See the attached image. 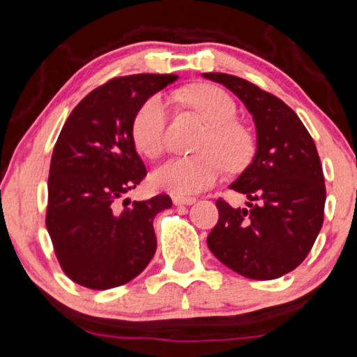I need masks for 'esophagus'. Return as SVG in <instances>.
Wrapping results in <instances>:
<instances>
[{
  "label": "esophagus",
  "instance_id": "esophagus-1",
  "mask_svg": "<svg viewBox=\"0 0 357 357\" xmlns=\"http://www.w3.org/2000/svg\"><path fill=\"white\" fill-rule=\"evenodd\" d=\"M172 204H174V205H191V204H195V198H191V197H172Z\"/></svg>",
  "mask_w": 357,
  "mask_h": 357
}]
</instances>
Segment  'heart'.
<instances>
[{
    "instance_id": "obj_1",
    "label": "heart",
    "mask_w": 357,
    "mask_h": 357,
    "mask_svg": "<svg viewBox=\"0 0 357 357\" xmlns=\"http://www.w3.org/2000/svg\"><path fill=\"white\" fill-rule=\"evenodd\" d=\"M179 96L204 114L212 128L200 144V155L167 160L153 172L157 188L169 193L195 195L208 190L222 176L224 162L231 169L245 166L251 155V137L238 119L234 99L215 85H195ZM169 107L164 97L152 96L138 107L131 121L135 147L149 159H157L166 147Z\"/></svg>"
}]
</instances>
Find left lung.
Listing matches in <instances>:
<instances>
[{"label":"left lung","instance_id":"1","mask_svg":"<svg viewBox=\"0 0 357 357\" xmlns=\"http://www.w3.org/2000/svg\"><path fill=\"white\" fill-rule=\"evenodd\" d=\"M234 92L253 114L257 153L231 188L246 208L215 202L219 220L207 245L226 267L248 279L272 280L307 257L324 224L325 181L317 147L286 102L245 78L204 73Z\"/></svg>","mask_w":357,"mask_h":357}]
</instances>
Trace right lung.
Listing matches in <instances>:
<instances>
[{
    "instance_id": "obj_1",
    "label": "right lung",
    "mask_w": 357,
    "mask_h": 357,
    "mask_svg": "<svg viewBox=\"0 0 357 357\" xmlns=\"http://www.w3.org/2000/svg\"><path fill=\"white\" fill-rule=\"evenodd\" d=\"M176 78H111L78 102L59 133L47 179L46 226L63 272L80 286H123L155 253L153 217L171 207L169 195L123 210L118 202L147 176L131 138L135 112Z\"/></svg>"
}]
</instances>
